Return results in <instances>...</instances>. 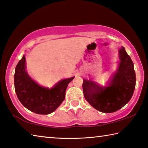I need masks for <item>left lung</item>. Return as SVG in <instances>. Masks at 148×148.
Masks as SVG:
<instances>
[{
    "label": "left lung",
    "mask_w": 148,
    "mask_h": 148,
    "mask_svg": "<svg viewBox=\"0 0 148 148\" xmlns=\"http://www.w3.org/2000/svg\"><path fill=\"white\" fill-rule=\"evenodd\" d=\"M119 53L121 62L110 87L103 88L93 82L86 79L82 84L86 101L103 113L116 112L128 103L136 86L133 62L123 47H121Z\"/></svg>",
    "instance_id": "obj_1"
}]
</instances>
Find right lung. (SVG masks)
I'll list each match as a JSON object with an SVG mask.
<instances>
[{
	"mask_svg": "<svg viewBox=\"0 0 148 148\" xmlns=\"http://www.w3.org/2000/svg\"><path fill=\"white\" fill-rule=\"evenodd\" d=\"M25 69V57L23 56L15 70L14 86L17 98L26 108L34 113L45 115L52 113L64 101L66 87L74 77L61 80L49 89L34 82Z\"/></svg>",
	"mask_w": 148,
	"mask_h": 148,
	"instance_id": "right-lung-1",
	"label": "right lung"
}]
</instances>
